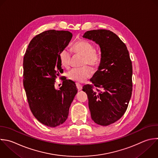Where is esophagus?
Wrapping results in <instances>:
<instances>
[{
  "mask_svg": "<svg viewBox=\"0 0 158 158\" xmlns=\"http://www.w3.org/2000/svg\"><path fill=\"white\" fill-rule=\"evenodd\" d=\"M76 86H77V89H78V91H80V90L82 89V86H81L80 83H76Z\"/></svg>",
  "mask_w": 158,
  "mask_h": 158,
  "instance_id": "1",
  "label": "esophagus"
}]
</instances>
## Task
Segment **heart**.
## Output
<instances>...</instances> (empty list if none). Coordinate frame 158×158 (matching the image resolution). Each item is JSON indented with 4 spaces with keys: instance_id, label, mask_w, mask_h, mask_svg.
Listing matches in <instances>:
<instances>
[{
    "instance_id": "heart-1",
    "label": "heart",
    "mask_w": 158,
    "mask_h": 158,
    "mask_svg": "<svg viewBox=\"0 0 158 158\" xmlns=\"http://www.w3.org/2000/svg\"><path fill=\"white\" fill-rule=\"evenodd\" d=\"M73 52L83 56L82 65H89L96 67L101 62V54L98 51L94 49V46L86 41H79L75 43L72 47ZM59 59L61 65L65 68H69L71 62V53L67 49H62L59 54ZM92 75V70L84 66L80 68H75L70 70L67 74L69 79L77 81L83 82Z\"/></svg>"
}]
</instances>
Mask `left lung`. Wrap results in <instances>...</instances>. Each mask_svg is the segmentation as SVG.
<instances>
[{
    "label": "left lung",
    "instance_id": "8db88e82",
    "mask_svg": "<svg viewBox=\"0 0 158 158\" xmlns=\"http://www.w3.org/2000/svg\"><path fill=\"white\" fill-rule=\"evenodd\" d=\"M83 38L99 44L101 58L98 70L83 87L88 96L92 120L107 126L119 120L125 112L132 93V65L126 45L117 35L106 30L86 31ZM99 80V81L98 80Z\"/></svg>",
    "mask_w": 158,
    "mask_h": 158
}]
</instances>
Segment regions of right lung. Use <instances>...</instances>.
Listing matches in <instances>:
<instances>
[{
	"label": "right lung",
	"instance_id": "obj_1",
	"mask_svg": "<svg viewBox=\"0 0 158 158\" xmlns=\"http://www.w3.org/2000/svg\"><path fill=\"white\" fill-rule=\"evenodd\" d=\"M68 31H44L30 41L23 58V86L31 112L41 123L56 127L67 120L69 108L77 93L75 84L66 80L60 89L55 80L63 69L60 51L69 44Z\"/></svg>",
	"mask_w": 158,
	"mask_h": 158
}]
</instances>
